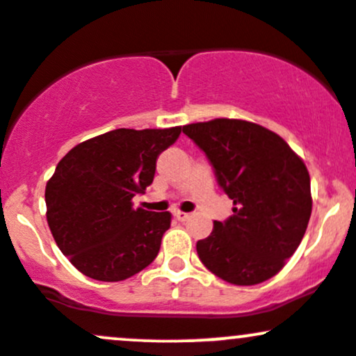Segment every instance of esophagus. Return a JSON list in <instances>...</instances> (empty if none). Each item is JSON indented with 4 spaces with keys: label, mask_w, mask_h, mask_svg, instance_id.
Here are the masks:
<instances>
[{
    "label": "esophagus",
    "mask_w": 356,
    "mask_h": 356,
    "mask_svg": "<svg viewBox=\"0 0 356 356\" xmlns=\"http://www.w3.org/2000/svg\"><path fill=\"white\" fill-rule=\"evenodd\" d=\"M175 217H177L178 220H186L190 217V213H186V212H181V210H177V212H175Z\"/></svg>",
    "instance_id": "34e87169"
}]
</instances>
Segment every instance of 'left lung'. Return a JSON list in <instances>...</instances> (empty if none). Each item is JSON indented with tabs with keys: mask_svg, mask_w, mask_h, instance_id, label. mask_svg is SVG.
Segmentation results:
<instances>
[{
	"mask_svg": "<svg viewBox=\"0 0 356 356\" xmlns=\"http://www.w3.org/2000/svg\"><path fill=\"white\" fill-rule=\"evenodd\" d=\"M216 170L232 216L213 222L197 253L207 270L232 285L275 277L299 248L312 212L304 161L278 134L241 118L183 125Z\"/></svg>",
	"mask_w": 356,
	"mask_h": 356,
	"instance_id": "left-lung-1",
	"label": "left lung"
}]
</instances>
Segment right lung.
<instances>
[{"label":"right lung","instance_id":"right-lung-1","mask_svg":"<svg viewBox=\"0 0 356 356\" xmlns=\"http://www.w3.org/2000/svg\"><path fill=\"white\" fill-rule=\"evenodd\" d=\"M181 127L115 129L74 146L45 185L56 244L83 275L122 282L151 265L170 229V212L134 209L152 183L156 159Z\"/></svg>","mask_w":356,"mask_h":356}]
</instances>
